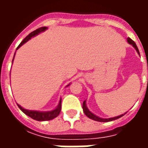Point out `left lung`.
<instances>
[{
	"label": "left lung",
	"mask_w": 148,
	"mask_h": 148,
	"mask_svg": "<svg viewBox=\"0 0 148 148\" xmlns=\"http://www.w3.org/2000/svg\"><path fill=\"white\" fill-rule=\"evenodd\" d=\"M127 42L131 44V45H132L134 48L136 50L137 53L140 55V51H139V50H138V47H137L136 44V42H134L132 39H131L130 38H127ZM82 109H83V112L84 113L86 114V116H87L88 117L90 118L91 120H93V121H99V122H108V121H114V120H116V119H119V118H121V116H123L124 114H122V115H120V116H115V117H112V118H107V119H104V118H101L99 116H97L96 115H94L93 113H92L88 109L86 106V101H84L83 102V105H82Z\"/></svg>",
	"instance_id": "obj_1"
}]
</instances>
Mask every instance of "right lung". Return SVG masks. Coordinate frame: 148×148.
<instances>
[{"label":"right lung","instance_id":"right-lung-1","mask_svg":"<svg viewBox=\"0 0 148 148\" xmlns=\"http://www.w3.org/2000/svg\"><path fill=\"white\" fill-rule=\"evenodd\" d=\"M46 29H47V27H39L36 30H35L32 32H31L27 36H26V38L22 41V42L20 43V45L18 46L17 49H19L21 47V46L23 45L24 43H25L26 42H27L29 39L32 38V37L35 36H37L38 34H39L40 32H44ZM15 56V55H14ZM13 59H14V57H13ZM13 59H12V62H13ZM68 86H70V84L68 85ZM61 101L62 99L60 98V101H59V103H58V106L55 108L54 110H51V111H47V112H39V111H34V110H27V109H25L24 108H22L20 105H18V107L20 108L21 111L23 112L24 113L28 116H30L31 118H32L33 120H36V121H51L52 119H54V118L57 117L59 113H60V112H61Z\"/></svg>","mask_w":148,"mask_h":148}]
</instances>
